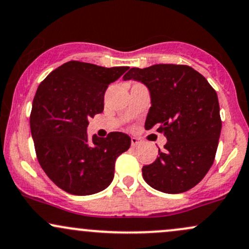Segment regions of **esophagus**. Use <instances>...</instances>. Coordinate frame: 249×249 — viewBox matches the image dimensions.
Here are the masks:
<instances>
[{
	"mask_svg": "<svg viewBox=\"0 0 249 249\" xmlns=\"http://www.w3.org/2000/svg\"><path fill=\"white\" fill-rule=\"evenodd\" d=\"M142 139L138 137H131V145L132 146H139V145H142Z\"/></svg>",
	"mask_w": 249,
	"mask_h": 249,
	"instance_id": "1",
	"label": "esophagus"
}]
</instances>
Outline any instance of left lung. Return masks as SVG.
<instances>
[{"instance_id":"left-lung-1","label":"left lung","mask_w":249,"mask_h":249,"mask_svg":"<svg viewBox=\"0 0 249 249\" xmlns=\"http://www.w3.org/2000/svg\"><path fill=\"white\" fill-rule=\"evenodd\" d=\"M144 83L151 95L145 128L158 126L167 142L157 159L142 167L145 181L160 192H186L201 181L215 158L221 118L218 95L188 65L131 68L123 77Z\"/></svg>"}]
</instances>
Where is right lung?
<instances>
[{
    "instance_id": "1",
    "label": "right lung",
    "mask_w": 249,
    "mask_h": 249,
    "mask_svg": "<svg viewBox=\"0 0 249 249\" xmlns=\"http://www.w3.org/2000/svg\"><path fill=\"white\" fill-rule=\"evenodd\" d=\"M128 67L104 68L70 61L38 85L30 113V130L39 165L65 192L90 196L105 190L115 174L116 159L131 138L111 132L88 138L89 119L104 110L108 84Z\"/></svg>"
}]
</instances>
